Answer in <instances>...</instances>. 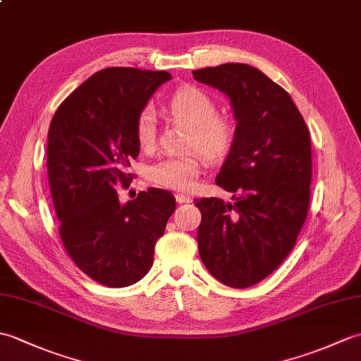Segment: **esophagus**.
Returning a JSON list of instances; mask_svg holds the SVG:
<instances>
[{
	"instance_id": "1",
	"label": "esophagus",
	"mask_w": 361,
	"mask_h": 361,
	"mask_svg": "<svg viewBox=\"0 0 361 361\" xmlns=\"http://www.w3.org/2000/svg\"><path fill=\"white\" fill-rule=\"evenodd\" d=\"M175 200H177V203H190L192 198L189 195H184V194H177L175 195Z\"/></svg>"
}]
</instances>
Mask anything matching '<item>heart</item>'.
<instances>
[{"label": "heart", "mask_w": 361, "mask_h": 361, "mask_svg": "<svg viewBox=\"0 0 361 361\" xmlns=\"http://www.w3.org/2000/svg\"><path fill=\"white\" fill-rule=\"evenodd\" d=\"M166 109L172 121L188 128L183 141L184 149H197L212 163L228 155L235 129L228 118L219 115V107L203 89L197 86L180 87L167 102ZM137 141L142 150H152L155 146L157 123L150 107L141 111L137 118ZM199 154L195 150H189L164 157L149 167L147 177L158 186L189 190L203 166Z\"/></svg>", "instance_id": "1"}]
</instances>
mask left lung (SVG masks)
I'll use <instances>...</instances> for the list:
<instances>
[{"instance_id":"left-lung-1","label":"left lung","mask_w":361,"mask_h":361,"mask_svg":"<svg viewBox=\"0 0 361 361\" xmlns=\"http://www.w3.org/2000/svg\"><path fill=\"white\" fill-rule=\"evenodd\" d=\"M229 97L237 120L229 155L215 183L233 203L195 200L201 211V262L226 286L264 280L295 246L311 200V133L281 86L241 63L194 71Z\"/></svg>"}]
</instances>
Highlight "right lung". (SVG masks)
Segmentation results:
<instances>
[{"label":"right lung","instance_id":"1","mask_svg":"<svg viewBox=\"0 0 361 361\" xmlns=\"http://www.w3.org/2000/svg\"><path fill=\"white\" fill-rule=\"evenodd\" d=\"M171 73L107 67L56 109L47 133V175L67 254L109 288L140 281L175 211L169 190L150 188L120 203L116 188L132 181L140 154L137 118Z\"/></svg>","mask_w":361,"mask_h":361}]
</instances>
